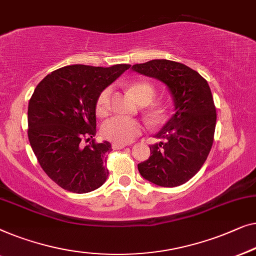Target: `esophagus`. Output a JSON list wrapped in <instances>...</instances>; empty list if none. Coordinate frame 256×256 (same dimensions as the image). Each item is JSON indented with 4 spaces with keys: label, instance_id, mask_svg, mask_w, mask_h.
<instances>
[{
    "label": "esophagus",
    "instance_id": "1",
    "mask_svg": "<svg viewBox=\"0 0 256 256\" xmlns=\"http://www.w3.org/2000/svg\"><path fill=\"white\" fill-rule=\"evenodd\" d=\"M128 145L126 144H122V142H112V148L114 150H122V148H125Z\"/></svg>",
    "mask_w": 256,
    "mask_h": 256
}]
</instances>
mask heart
<instances>
[{
    "label": "heart",
    "mask_w": 256,
    "mask_h": 256,
    "mask_svg": "<svg viewBox=\"0 0 256 256\" xmlns=\"http://www.w3.org/2000/svg\"><path fill=\"white\" fill-rule=\"evenodd\" d=\"M130 92L139 103H150L156 96V90L150 84L138 82L130 87ZM111 88L106 87L100 92L96 100V112L104 114L109 109ZM144 125L139 120L132 118L114 116L106 120L102 125V136L104 138L112 140L114 142L126 144L136 138L142 132Z\"/></svg>",
    "instance_id": "heart-1"
}]
</instances>
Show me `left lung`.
<instances>
[{
  "mask_svg": "<svg viewBox=\"0 0 256 256\" xmlns=\"http://www.w3.org/2000/svg\"><path fill=\"white\" fill-rule=\"evenodd\" d=\"M132 70L167 86L175 114L150 145L148 159L138 164L140 175L160 186H178L189 181L210 153L216 128V106L208 81L186 64L166 59L136 64Z\"/></svg>",
  "mask_w": 256,
  "mask_h": 256,
  "instance_id": "left-lung-1",
  "label": "left lung"
}]
</instances>
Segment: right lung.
I'll return each instance as SVG.
<instances>
[{"mask_svg": "<svg viewBox=\"0 0 256 256\" xmlns=\"http://www.w3.org/2000/svg\"><path fill=\"white\" fill-rule=\"evenodd\" d=\"M130 64L94 67L72 64L46 75L28 108V142L40 167L58 186L75 194L100 188L106 181L111 144L80 140L96 134V100Z\"/></svg>", "mask_w": 256, "mask_h": 256, "instance_id": "obj_1", "label": "right lung"}]
</instances>
